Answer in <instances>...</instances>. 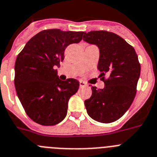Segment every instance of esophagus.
<instances>
[{
  "mask_svg": "<svg viewBox=\"0 0 157 157\" xmlns=\"http://www.w3.org/2000/svg\"><path fill=\"white\" fill-rule=\"evenodd\" d=\"M80 87H86L87 86V84L86 83H84V81H82V80H80Z\"/></svg>",
  "mask_w": 157,
  "mask_h": 157,
  "instance_id": "obj_1",
  "label": "esophagus"
}]
</instances>
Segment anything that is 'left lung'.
<instances>
[{"label":"left lung","mask_w":157,"mask_h":157,"mask_svg":"<svg viewBox=\"0 0 157 157\" xmlns=\"http://www.w3.org/2000/svg\"><path fill=\"white\" fill-rule=\"evenodd\" d=\"M83 40L99 49L98 69L105 83L102 89L91 87L85 100L89 117L98 122L112 123L130 108L136 94L141 66L135 48L117 34L104 30L84 33ZM108 79L104 80V76Z\"/></svg>","instance_id":"obj_1"}]
</instances>
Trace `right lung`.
Here are the masks:
<instances>
[{"mask_svg": "<svg viewBox=\"0 0 157 157\" xmlns=\"http://www.w3.org/2000/svg\"><path fill=\"white\" fill-rule=\"evenodd\" d=\"M84 32L43 30L26 43L15 64L17 95L31 120L44 126L63 121L70 97L78 91L76 79L61 80L56 67L64 59L65 49L79 43Z\"/></svg>", "mask_w": 157, "mask_h": 157, "instance_id": "right-lung-1", "label": "right lung"}]
</instances>
